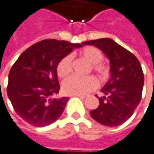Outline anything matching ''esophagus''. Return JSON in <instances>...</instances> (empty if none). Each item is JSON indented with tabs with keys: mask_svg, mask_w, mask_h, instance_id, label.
Instances as JSON below:
<instances>
[{
	"mask_svg": "<svg viewBox=\"0 0 154 154\" xmlns=\"http://www.w3.org/2000/svg\"><path fill=\"white\" fill-rule=\"evenodd\" d=\"M74 95H76L78 97H81V98H83V99H85V98L88 97V95H86V94H74Z\"/></svg>",
	"mask_w": 154,
	"mask_h": 154,
	"instance_id": "34e87169",
	"label": "esophagus"
}]
</instances>
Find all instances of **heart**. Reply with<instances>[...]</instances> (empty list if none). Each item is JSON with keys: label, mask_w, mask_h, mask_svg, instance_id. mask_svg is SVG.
<instances>
[{"label": "heart", "mask_w": 154, "mask_h": 154, "mask_svg": "<svg viewBox=\"0 0 154 154\" xmlns=\"http://www.w3.org/2000/svg\"><path fill=\"white\" fill-rule=\"evenodd\" d=\"M80 57L91 64V68L102 81L106 80L109 75V66L103 62V55L98 48L94 46H87L79 52ZM72 60L70 55H66L61 59L57 66V73L60 77H65L72 72ZM98 82L94 76L85 78L78 76H70L62 83V89L66 94H88L94 90Z\"/></svg>", "instance_id": "1"}]
</instances>
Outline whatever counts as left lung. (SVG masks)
<instances>
[{
  "label": "left lung",
  "instance_id": "left-lung-1",
  "mask_svg": "<svg viewBox=\"0 0 154 154\" xmlns=\"http://www.w3.org/2000/svg\"><path fill=\"white\" fill-rule=\"evenodd\" d=\"M102 50L110 63V79L102 88L104 96L90 111L94 119L105 126H117L127 121L142 97L144 73L139 61L131 51L110 38L82 43Z\"/></svg>",
  "mask_w": 154,
  "mask_h": 154
}]
</instances>
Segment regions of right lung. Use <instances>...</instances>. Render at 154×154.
Masks as SVG:
<instances>
[{
	"mask_svg": "<svg viewBox=\"0 0 154 154\" xmlns=\"http://www.w3.org/2000/svg\"><path fill=\"white\" fill-rule=\"evenodd\" d=\"M82 44L45 39L25 50L8 73L7 94L18 116L28 124L44 127L62 115L68 97L54 98L60 87L57 66Z\"/></svg>",
	"mask_w": 154,
	"mask_h": 154,
	"instance_id": "1",
	"label": "right lung"
}]
</instances>
